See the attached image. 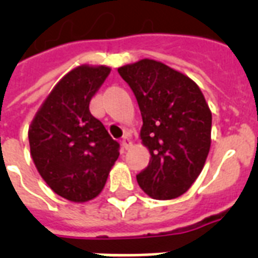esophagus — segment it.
<instances>
[{"instance_id":"esophagus-1","label":"esophagus","mask_w":258,"mask_h":258,"mask_svg":"<svg viewBox=\"0 0 258 258\" xmlns=\"http://www.w3.org/2000/svg\"><path fill=\"white\" fill-rule=\"evenodd\" d=\"M121 146H123V149L128 150L130 147L133 146V141H131L128 137H124L123 138V141H121Z\"/></svg>"}]
</instances>
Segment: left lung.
I'll use <instances>...</instances> for the list:
<instances>
[{"label":"left lung","instance_id":"1","mask_svg":"<svg viewBox=\"0 0 258 258\" xmlns=\"http://www.w3.org/2000/svg\"><path fill=\"white\" fill-rule=\"evenodd\" d=\"M141 109L149 166L137 175L154 200H174L198 178L210 150L212 112L200 87L161 61L143 58L117 68Z\"/></svg>","mask_w":258,"mask_h":258}]
</instances>
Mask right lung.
I'll return each instance as SVG.
<instances>
[{
	"mask_svg": "<svg viewBox=\"0 0 258 258\" xmlns=\"http://www.w3.org/2000/svg\"><path fill=\"white\" fill-rule=\"evenodd\" d=\"M109 72L105 66H80L68 72L29 127L36 169L57 196L72 202L99 196L119 158V143L89 112V101Z\"/></svg>",
	"mask_w": 258,
	"mask_h": 258,
	"instance_id": "add662e5",
	"label": "right lung"
}]
</instances>
